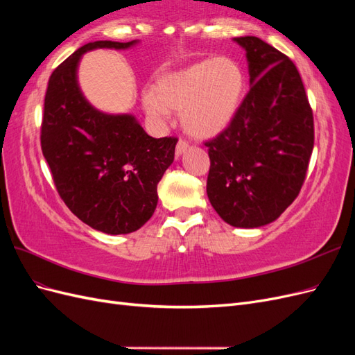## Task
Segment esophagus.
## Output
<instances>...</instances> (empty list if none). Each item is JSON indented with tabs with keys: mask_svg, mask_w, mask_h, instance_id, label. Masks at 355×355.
Here are the masks:
<instances>
[{
	"mask_svg": "<svg viewBox=\"0 0 355 355\" xmlns=\"http://www.w3.org/2000/svg\"><path fill=\"white\" fill-rule=\"evenodd\" d=\"M188 146H189V145H188V142L185 141V139H179L178 145H176V157H179L182 153L187 151Z\"/></svg>",
	"mask_w": 355,
	"mask_h": 355,
	"instance_id": "34e87169",
	"label": "esophagus"
}]
</instances>
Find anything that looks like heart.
<instances>
[{"label":"heart","mask_w":355,"mask_h":355,"mask_svg":"<svg viewBox=\"0 0 355 355\" xmlns=\"http://www.w3.org/2000/svg\"><path fill=\"white\" fill-rule=\"evenodd\" d=\"M245 87L241 67L230 58L206 59L185 69L163 75L155 89L144 92V106L157 121L170 110L182 111V124L194 137L216 136L239 111Z\"/></svg>","instance_id":"obj_1"}]
</instances>
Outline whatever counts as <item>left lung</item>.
Wrapping results in <instances>:
<instances>
[{
  "label": "left lung",
  "instance_id": "obj_1",
  "mask_svg": "<svg viewBox=\"0 0 355 355\" xmlns=\"http://www.w3.org/2000/svg\"><path fill=\"white\" fill-rule=\"evenodd\" d=\"M245 49L252 87L228 127L204 142L207 196L232 227L271 223L302 188L314 148V116L295 63L257 37Z\"/></svg>",
  "mask_w": 355,
  "mask_h": 355
}]
</instances>
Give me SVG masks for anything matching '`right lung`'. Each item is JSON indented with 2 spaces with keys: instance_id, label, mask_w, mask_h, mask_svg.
<instances>
[{
  "instance_id": "obj_1",
  "label": "right lung",
  "mask_w": 355,
  "mask_h": 355,
  "mask_svg": "<svg viewBox=\"0 0 355 355\" xmlns=\"http://www.w3.org/2000/svg\"><path fill=\"white\" fill-rule=\"evenodd\" d=\"M133 44L94 41L62 62L50 75L41 123L42 155L60 198L80 220L111 235L133 232L153 216L178 142L146 135L133 115L94 110L80 92L77 67L85 51Z\"/></svg>"
}]
</instances>
